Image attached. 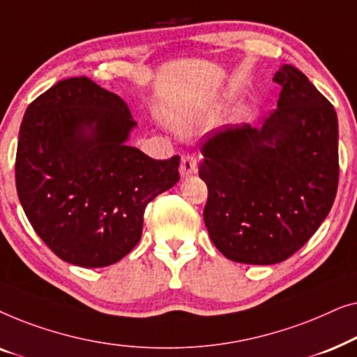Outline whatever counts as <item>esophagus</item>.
Wrapping results in <instances>:
<instances>
[{"mask_svg": "<svg viewBox=\"0 0 357 357\" xmlns=\"http://www.w3.org/2000/svg\"><path fill=\"white\" fill-rule=\"evenodd\" d=\"M197 170H198L197 159H195L192 154H183L182 162H180V175H182L183 178L190 177V175H193Z\"/></svg>", "mask_w": 357, "mask_h": 357, "instance_id": "1", "label": "esophagus"}]
</instances>
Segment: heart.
Listing matches in <instances>:
<instances>
[{
  "label": "heart",
  "instance_id": "heart-1",
  "mask_svg": "<svg viewBox=\"0 0 357 357\" xmlns=\"http://www.w3.org/2000/svg\"><path fill=\"white\" fill-rule=\"evenodd\" d=\"M237 91H227L224 94L222 99H219L213 104L204 107V109H199L197 112H178V114L172 115V121L177 126L178 130L182 131H192L199 125H206L209 121H213L216 116L221 114V110L226 107L229 102L236 99ZM257 116V107L255 105H245L242 107L241 112H238L237 120L238 121H252Z\"/></svg>",
  "mask_w": 357,
  "mask_h": 357
}]
</instances>
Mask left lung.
Instances as JSON below:
<instances>
[{
    "instance_id": "left-lung-1",
    "label": "left lung",
    "mask_w": 357,
    "mask_h": 357,
    "mask_svg": "<svg viewBox=\"0 0 357 357\" xmlns=\"http://www.w3.org/2000/svg\"><path fill=\"white\" fill-rule=\"evenodd\" d=\"M273 81L282 89L261 126L218 131L204 143L203 218L229 260L275 265L299 250L328 216L338 188V116L292 65Z\"/></svg>"
}]
</instances>
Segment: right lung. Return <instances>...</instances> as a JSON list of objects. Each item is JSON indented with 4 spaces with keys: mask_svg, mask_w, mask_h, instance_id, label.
Segmentation results:
<instances>
[{
    "mask_svg": "<svg viewBox=\"0 0 357 357\" xmlns=\"http://www.w3.org/2000/svg\"><path fill=\"white\" fill-rule=\"evenodd\" d=\"M126 102L87 77L56 82L27 107L16 188L37 236L61 260L114 265L133 250L149 202L178 182L180 158L155 160L128 144Z\"/></svg>",
    "mask_w": 357,
    "mask_h": 357,
    "instance_id": "1",
    "label": "right lung"
}]
</instances>
